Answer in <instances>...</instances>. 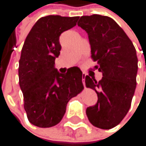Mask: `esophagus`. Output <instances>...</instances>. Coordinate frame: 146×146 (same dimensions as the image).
Instances as JSON below:
<instances>
[{
  "label": "esophagus",
  "mask_w": 146,
  "mask_h": 146,
  "mask_svg": "<svg viewBox=\"0 0 146 146\" xmlns=\"http://www.w3.org/2000/svg\"><path fill=\"white\" fill-rule=\"evenodd\" d=\"M86 74H84V72H83V74H82V82H83V85L84 86H85V78H86Z\"/></svg>",
  "instance_id": "obj_1"
}]
</instances>
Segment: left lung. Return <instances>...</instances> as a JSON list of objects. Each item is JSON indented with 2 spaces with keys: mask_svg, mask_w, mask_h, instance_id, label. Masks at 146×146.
I'll return each mask as SVG.
<instances>
[{
  "mask_svg": "<svg viewBox=\"0 0 146 146\" xmlns=\"http://www.w3.org/2000/svg\"><path fill=\"white\" fill-rule=\"evenodd\" d=\"M78 26L88 35L94 67L102 72L96 81L88 75L86 87L97 94V103L86 110L95 127L110 130L119 124L128 113L137 85L136 49L122 28L112 18L101 15L81 16Z\"/></svg>",
  "mask_w": 146,
  "mask_h": 146,
  "instance_id": "obj_1",
  "label": "left lung"
}]
</instances>
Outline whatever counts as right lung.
<instances>
[{"label": "right lung", "mask_w": 146, "mask_h": 146, "mask_svg": "<svg viewBox=\"0 0 146 146\" xmlns=\"http://www.w3.org/2000/svg\"><path fill=\"white\" fill-rule=\"evenodd\" d=\"M78 19L79 16H44L24 41L19 60V85L28 120L35 126L49 128L58 124L67 102L84 88L79 67H70L66 74H59L54 67L61 50L59 36L74 27Z\"/></svg>", "instance_id": "obj_1"}]
</instances>
